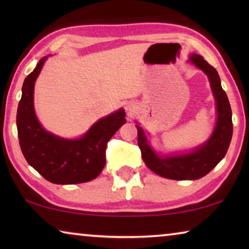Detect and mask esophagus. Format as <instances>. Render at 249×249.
I'll return each instance as SVG.
<instances>
[{
    "instance_id": "1",
    "label": "esophagus",
    "mask_w": 249,
    "mask_h": 249,
    "mask_svg": "<svg viewBox=\"0 0 249 249\" xmlns=\"http://www.w3.org/2000/svg\"><path fill=\"white\" fill-rule=\"evenodd\" d=\"M126 111L128 112V114L132 115V113H133V109H132V107H130V105H126Z\"/></svg>"
}]
</instances>
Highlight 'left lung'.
Listing matches in <instances>:
<instances>
[{"mask_svg": "<svg viewBox=\"0 0 249 249\" xmlns=\"http://www.w3.org/2000/svg\"><path fill=\"white\" fill-rule=\"evenodd\" d=\"M190 61L208 75L216 100L217 122L210 140L190 154L159 157L147 142L144 130L136 126L137 142L146 166L155 174L172 180H196L208 175L224 158L233 135L231 105L225 91L222 89L217 71L200 54L192 53Z\"/></svg>", "mask_w": 249, "mask_h": 249, "instance_id": "left-lung-1", "label": "left lung"}]
</instances>
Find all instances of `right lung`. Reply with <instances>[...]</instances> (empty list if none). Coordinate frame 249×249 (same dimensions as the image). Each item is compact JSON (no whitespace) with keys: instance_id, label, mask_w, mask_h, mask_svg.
<instances>
[{"instance_id":"add662e5","label":"right lung","mask_w":249,"mask_h":249,"mask_svg":"<svg viewBox=\"0 0 249 249\" xmlns=\"http://www.w3.org/2000/svg\"><path fill=\"white\" fill-rule=\"evenodd\" d=\"M40 59L23 83L16 114L19 146L25 159L49 182L75 184L95 179L105 166L108 141L126 123L123 108L103 117L79 140H64L41 127L34 111V84L46 60Z\"/></svg>"}]
</instances>
